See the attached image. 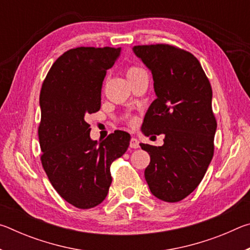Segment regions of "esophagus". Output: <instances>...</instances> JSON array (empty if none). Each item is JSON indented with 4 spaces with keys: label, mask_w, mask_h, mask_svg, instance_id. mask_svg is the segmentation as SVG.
<instances>
[{
    "label": "esophagus",
    "mask_w": 250,
    "mask_h": 250,
    "mask_svg": "<svg viewBox=\"0 0 250 250\" xmlns=\"http://www.w3.org/2000/svg\"><path fill=\"white\" fill-rule=\"evenodd\" d=\"M130 147H132V149H138V147H139V140L137 138H131Z\"/></svg>",
    "instance_id": "obj_1"
}]
</instances>
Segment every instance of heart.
I'll return each instance as SVG.
<instances>
[{"mask_svg": "<svg viewBox=\"0 0 250 250\" xmlns=\"http://www.w3.org/2000/svg\"><path fill=\"white\" fill-rule=\"evenodd\" d=\"M145 73H146V71L143 70L142 68H140V67L130 66L125 70V76H126V78H128V80H131V79H133L135 77H138L139 75L145 74ZM135 122H137V119H135V118H130V119L128 120V124L130 125H134Z\"/></svg>", "mask_w": 250, "mask_h": 250, "instance_id": "1", "label": "heart"}]
</instances>
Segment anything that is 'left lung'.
Instances as JSON below:
<instances>
[{
  "label": "left lung",
  "instance_id": "8db88e82",
  "mask_svg": "<svg viewBox=\"0 0 250 250\" xmlns=\"http://www.w3.org/2000/svg\"><path fill=\"white\" fill-rule=\"evenodd\" d=\"M151 70L156 99L146 113L142 132L164 134V145L141 143L150 154L145 177L159 200L174 203L195 189L214 154L217 124L210 83L191 53L167 44L134 46Z\"/></svg>",
  "mask_w": 250,
  "mask_h": 250
}]
</instances>
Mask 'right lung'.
<instances>
[{"instance_id":"1","label":"right lung","mask_w":250,"mask_h":250,"mask_svg":"<svg viewBox=\"0 0 250 250\" xmlns=\"http://www.w3.org/2000/svg\"><path fill=\"white\" fill-rule=\"evenodd\" d=\"M120 53V47L67 50L50 67L42 86V164L59 195L82 209L104 200L112 181L110 166L130 145V134L120 130L101 142L91 140L86 121L100 109L104 76Z\"/></svg>"}]
</instances>
